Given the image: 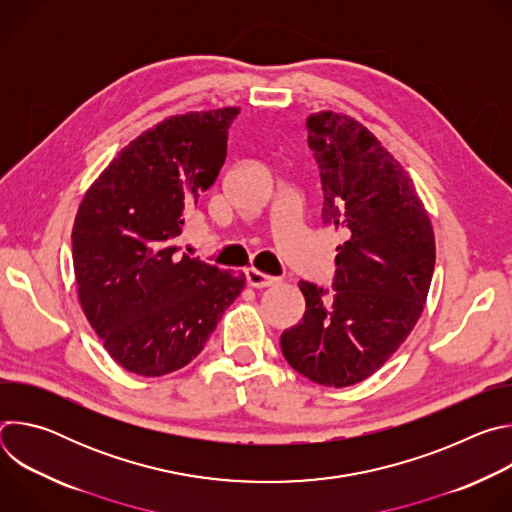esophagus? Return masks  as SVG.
I'll return each mask as SVG.
<instances>
[{"label": "esophagus", "mask_w": 512, "mask_h": 512, "mask_svg": "<svg viewBox=\"0 0 512 512\" xmlns=\"http://www.w3.org/2000/svg\"><path fill=\"white\" fill-rule=\"evenodd\" d=\"M245 277H247V283H249L251 287H257V289L271 287V285H275V283L279 281L277 277H273V275H265V273H261V271L253 269V267L245 271Z\"/></svg>", "instance_id": "esophagus-1"}]
</instances>
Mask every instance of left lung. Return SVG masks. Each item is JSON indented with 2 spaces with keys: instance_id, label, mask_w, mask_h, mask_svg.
<instances>
[{
  "instance_id": "obj_1",
  "label": "left lung",
  "mask_w": 512,
  "mask_h": 512,
  "mask_svg": "<svg viewBox=\"0 0 512 512\" xmlns=\"http://www.w3.org/2000/svg\"><path fill=\"white\" fill-rule=\"evenodd\" d=\"M322 223L342 233L332 291L300 281L306 314L283 330L289 367L326 387H350L393 356L417 324L435 265V239L413 180L356 119L308 117Z\"/></svg>"
}]
</instances>
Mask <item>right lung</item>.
Here are the masks:
<instances>
[{"label":"right lung","instance_id":"right-lung-1","mask_svg":"<svg viewBox=\"0 0 512 512\" xmlns=\"http://www.w3.org/2000/svg\"><path fill=\"white\" fill-rule=\"evenodd\" d=\"M237 107L174 115L143 131L87 190L72 227L83 312L129 373L162 377L200 354L245 287L178 237L227 158Z\"/></svg>","mask_w":512,"mask_h":512}]
</instances>
